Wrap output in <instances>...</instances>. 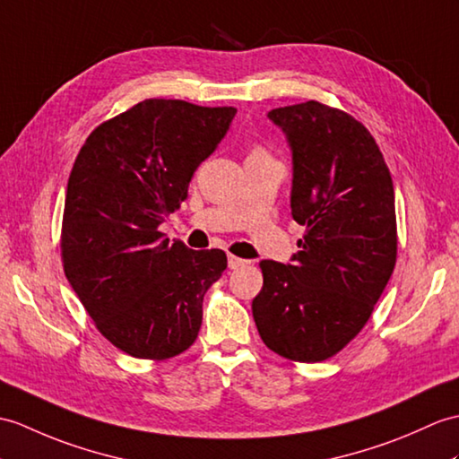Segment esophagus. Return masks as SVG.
Here are the masks:
<instances>
[{
	"label": "esophagus",
	"instance_id": "obj_1",
	"mask_svg": "<svg viewBox=\"0 0 459 459\" xmlns=\"http://www.w3.org/2000/svg\"><path fill=\"white\" fill-rule=\"evenodd\" d=\"M244 264H248L247 260H242V258H237V255H229V268L230 270H237V268H240V265H244Z\"/></svg>",
	"mask_w": 459,
	"mask_h": 459
}]
</instances>
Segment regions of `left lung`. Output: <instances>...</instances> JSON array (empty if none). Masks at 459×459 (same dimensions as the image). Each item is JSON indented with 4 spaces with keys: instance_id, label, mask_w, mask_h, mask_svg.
<instances>
[{
    "instance_id": "1",
    "label": "left lung",
    "mask_w": 459,
    "mask_h": 459,
    "mask_svg": "<svg viewBox=\"0 0 459 459\" xmlns=\"http://www.w3.org/2000/svg\"><path fill=\"white\" fill-rule=\"evenodd\" d=\"M293 152V264L262 260L254 323L275 354L323 361L369 321L397 262L393 179L376 138L321 101L272 109Z\"/></svg>"
}]
</instances>
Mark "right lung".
I'll list each match as a JSON object with an SVG mask.
<instances>
[{
    "instance_id": "obj_1",
    "label": "right lung",
    "mask_w": 459,
    "mask_h": 459,
    "mask_svg": "<svg viewBox=\"0 0 459 459\" xmlns=\"http://www.w3.org/2000/svg\"><path fill=\"white\" fill-rule=\"evenodd\" d=\"M234 108L144 100L95 126L68 178L62 265L93 325L125 354L168 359L195 342L204 297L227 270L219 248L164 238Z\"/></svg>"
}]
</instances>
